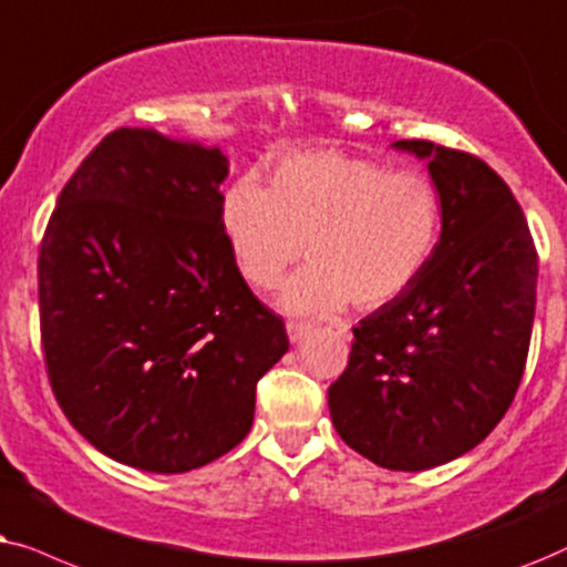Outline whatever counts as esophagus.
Wrapping results in <instances>:
<instances>
[{
	"mask_svg": "<svg viewBox=\"0 0 567 567\" xmlns=\"http://www.w3.org/2000/svg\"><path fill=\"white\" fill-rule=\"evenodd\" d=\"M285 329H288L290 342H300L306 331L311 329V323H306V321H288V323H285Z\"/></svg>",
	"mask_w": 567,
	"mask_h": 567,
	"instance_id": "esophagus-1",
	"label": "esophagus"
}]
</instances>
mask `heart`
Returning <instances> with one entry per match:
<instances>
[{
	"instance_id": "obj_1",
	"label": "heart",
	"mask_w": 567,
	"mask_h": 567,
	"mask_svg": "<svg viewBox=\"0 0 567 567\" xmlns=\"http://www.w3.org/2000/svg\"><path fill=\"white\" fill-rule=\"evenodd\" d=\"M223 233L240 277L259 292L311 264L282 292L290 313L375 311L427 267L441 233V194L422 171L329 150L282 155L269 186L240 181L225 194Z\"/></svg>"
}]
</instances>
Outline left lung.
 Here are the masks:
<instances>
[{"label":"left lung","instance_id":"8db88e82","mask_svg":"<svg viewBox=\"0 0 567 567\" xmlns=\"http://www.w3.org/2000/svg\"><path fill=\"white\" fill-rule=\"evenodd\" d=\"M441 238L402 296L352 329L329 412L347 446L394 472L433 470L493 433L516 396L537 306V248L516 196L485 161L427 140Z\"/></svg>","mask_w":567,"mask_h":567}]
</instances>
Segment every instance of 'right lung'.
<instances>
[{"instance_id": "add662e5", "label": "right lung", "mask_w": 567, "mask_h": 567, "mask_svg": "<svg viewBox=\"0 0 567 567\" xmlns=\"http://www.w3.org/2000/svg\"><path fill=\"white\" fill-rule=\"evenodd\" d=\"M220 147L111 132L59 194L38 254L41 342L66 420L101 454L199 470L248 435L288 352L233 261Z\"/></svg>"}]
</instances>
